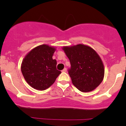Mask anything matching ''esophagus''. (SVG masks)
Returning a JSON list of instances; mask_svg holds the SVG:
<instances>
[{
	"label": "esophagus",
	"instance_id": "obj_1",
	"mask_svg": "<svg viewBox=\"0 0 126 126\" xmlns=\"http://www.w3.org/2000/svg\"><path fill=\"white\" fill-rule=\"evenodd\" d=\"M67 71V69L66 68H64V69H63V70H62V72H66Z\"/></svg>",
	"mask_w": 126,
	"mask_h": 126
}]
</instances>
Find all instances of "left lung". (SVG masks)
<instances>
[{"label": "left lung", "mask_w": 126, "mask_h": 126, "mask_svg": "<svg viewBox=\"0 0 126 126\" xmlns=\"http://www.w3.org/2000/svg\"><path fill=\"white\" fill-rule=\"evenodd\" d=\"M69 58L68 70L72 83L82 92H90L98 87L104 77V66L101 57L93 48L79 44L62 47Z\"/></svg>", "instance_id": "left-lung-1"}]
</instances>
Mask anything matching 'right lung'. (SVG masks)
<instances>
[{"label":"right lung","instance_id":"right-lung-1","mask_svg":"<svg viewBox=\"0 0 126 126\" xmlns=\"http://www.w3.org/2000/svg\"><path fill=\"white\" fill-rule=\"evenodd\" d=\"M55 47L42 44L32 49L24 57L21 72L28 84L38 90H45L55 82L61 71L52 56Z\"/></svg>","mask_w":126,"mask_h":126}]
</instances>
